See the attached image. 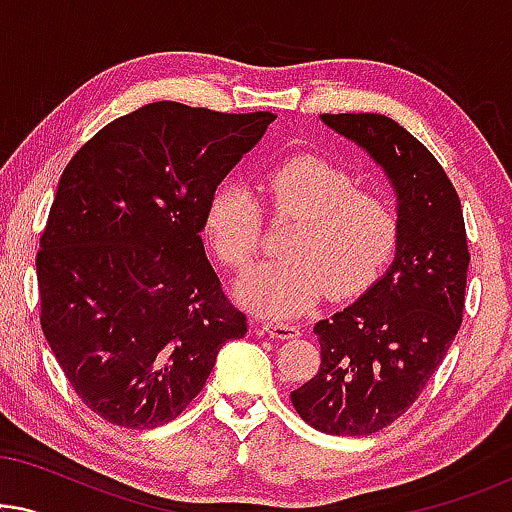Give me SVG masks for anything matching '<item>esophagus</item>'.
<instances>
[{
	"mask_svg": "<svg viewBox=\"0 0 512 512\" xmlns=\"http://www.w3.org/2000/svg\"><path fill=\"white\" fill-rule=\"evenodd\" d=\"M261 328L270 335V338H275V340H291V338H296V335L300 333L298 326H293V324H277V321H268V324H263Z\"/></svg>",
	"mask_w": 512,
	"mask_h": 512,
	"instance_id": "1",
	"label": "esophagus"
}]
</instances>
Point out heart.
I'll use <instances>...</instances> for the list:
<instances>
[{"label": "heart", "instance_id": "obj_1", "mask_svg": "<svg viewBox=\"0 0 512 512\" xmlns=\"http://www.w3.org/2000/svg\"><path fill=\"white\" fill-rule=\"evenodd\" d=\"M272 216L296 226L284 258L258 265L242 279L240 298L265 317H298L331 291L354 296L375 282L398 244V212L387 195L363 191L345 167L303 153L263 177ZM263 202L249 186L216 188L205 212V237L228 268L247 270L263 235Z\"/></svg>", "mask_w": 512, "mask_h": 512}]
</instances>
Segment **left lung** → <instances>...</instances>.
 Listing matches in <instances>:
<instances>
[{
  "label": "left lung",
  "instance_id": "1",
  "mask_svg": "<svg viewBox=\"0 0 512 512\" xmlns=\"http://www.w3.org/2000/svg\"><path fill=\"white\" fill-rule=\"evenodd\" d=\"M387 174L398 202L389 270L345 310L321 319L319 373L291 391L307 424L370 436L417 401L464 317L468 242L452 181L433 153L382 114H321Z\"/></svg>",
  "mask_w": 512,
  "mask_h": 512
}]
</instances>
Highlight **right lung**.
<instances>
[{
  "instance_id": "right-lung-1",
  "label": "right lung",
  "mask_w": 512,
  "mask_h": 512,
  "mask_svg": "<svg viewBox=\"0 0 512 512\" xmlns=\"http://www.w3.org/2000/svg\"><path fill=\"white\" fill-rule=\"evenodd\" d=\"M272 121L153 102L104 125L62 172L37 254L41 331L107 422H172L247 333L200 233L216 186Z\"/></svg>"
}]
</instances>
